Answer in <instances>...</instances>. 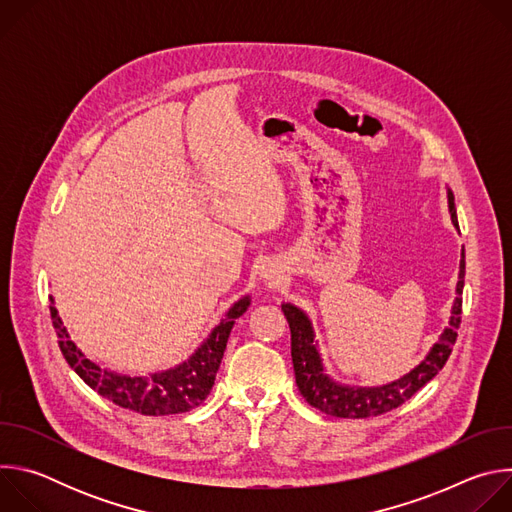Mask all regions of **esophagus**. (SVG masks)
I'll return each instance as SVG.
<instances>
[{
	"instance_id": "obj_1",
	"label": "esophagus",
	"mask_w": 512,
	"mask_h": 512,
	"mask_svg": "<svg viewBox=\"0 0 512 512\" xmlns=\"http://www.w3.org/2000/svg\"><path fill=\"white\" fill-rule=\"evenodd\" d=\"M261 277H263V281L265 283H269V285H275V283H279L281 281V271L275 267V265H267V267H263V271H261Z\"/></svg>"
}]
</instances>
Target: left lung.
I'll return each instance as SVG.
<instances>
[{
  "label": "left lung",
  "instance_id": "8db88e82",
  "mask_svg": "<svg viewBox=\"0 0 512 512\" xmlns=\"http://www.w3.org/2000/svg\"><path fill=\"white\" fill-rule=\"evenodd\" d=\"M448 192V210L452 216V225L458 229V214H456V202L454 192L446 188ZM464 275H466V253L462 249L460 255V271H458V283H456V298L452 304V316L448 320V326L442 330L440 338L433 342V346L427 350L423 360L415 367L385 385L377 387H358V385H346L336 379H332L326 371V364L320 354V344L316 340V332L312 326L310 316L289 302L281 304L283 316L287 318L289 330H291V360H294L296 371V383L302 393V397L316 409H320L326 415L334 417H346V419H364L375 417L381 413H387L407 399H411L425 383H429L437 373L444 369L446 360L452 354V346L458 336L460 320H462V289H464Z\"/></svg>",
  "mask_w": 512,
  "mask_h": 512
}]
</instances>
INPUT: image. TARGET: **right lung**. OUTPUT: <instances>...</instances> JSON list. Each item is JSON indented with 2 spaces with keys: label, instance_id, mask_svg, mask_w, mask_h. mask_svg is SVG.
Wrapping results in <instances>:
<instances>
[{
  "label": "right lung",
  "instance_id": "right-lung-1",
  "mask_svg": "<svg viewBox=\"0 0 512 512\" xmlns=\"http://www.w3.org/2000/svg\"><path fill=\"white\" fill-rule=\"evenodd\" d=\"M249 306V294L237 300L225 318L212 328L208 338H204L200 346L186 360L176 364V367L156 371L145 377H129L103 369L99 362L89 358L70 340V334L58 316L56 302L50 296L52 324L58 334L60 352L66 358L68 367L107 401L141 415L186 413L198 407L210 395L235 320L243 316Z\"/></svg>",
  "mask_w": 512,
  "mask_h": 512
}]
</instances>
